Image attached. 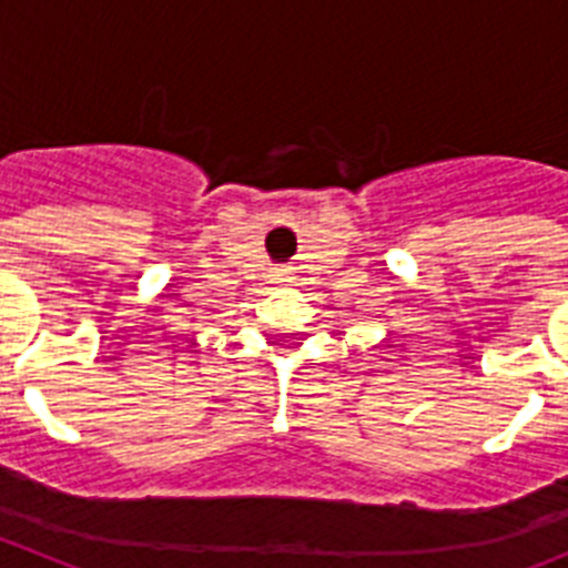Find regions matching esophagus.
<instances>
[{"label": "esophagus", "instance_id": "34e87169", "mask_svg": "<svg viewBox=\"0 0 568 568\" xmlns=\"http://www.w3.org/2000/svg\"><path fill=\"white\" fill-rule=\"evenodd\" d=\"M278 281H281V284H290V281H293V278H290V275L281 273V275H278Z\"/></svg>", "mask_w": 568, "mask_h": 568}]
</instances>
